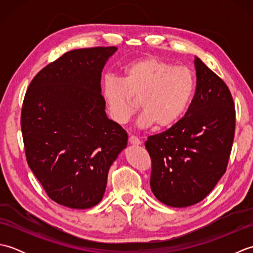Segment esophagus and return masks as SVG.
<instances>
[{"mask_svg": "<svg viewBox=\"0 0 253 253\" xmlns=\"http://www.w3.org/2000/svg\"><path fill=\"white\" fill-rule=\"evenodd\" d=\"M129 142H130L131 144H135V146H138V144H141V140H140V139H139V138L136 137V136H133V135L129 136Z\"/></svg>", "mask_w": 253, "mask_h": 253, "instance_id": "esophagus-1", "label": "esophagus"}]
</instances>
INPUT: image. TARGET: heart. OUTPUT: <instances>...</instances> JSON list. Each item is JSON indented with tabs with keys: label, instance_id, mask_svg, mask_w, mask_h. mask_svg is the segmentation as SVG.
Returning a JSON list of instances; mask_svg holds the SVG:
<instances>
[{
	"label": "heart",
	"instance_id": "heart-1",
	"mask_svg": "<svg viewBox=\"0 0 253 253\" xmlns=\"http://www.w3.org/2000/svg\"><path fill=\"white\" fill-rule=\"evenodd\" d=\"M122 79L106 76L102 83V98L113 122L124 125L138 111L142 128L155 124L158 128L175 125L189 106L196 89L189 68L174 66L159 57L147 56L131 61L121 69Z\"/></svg>",
	"mask_w": 253,
	"mask_h": 253
}]
</instances>
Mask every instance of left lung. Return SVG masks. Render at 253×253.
Segmentation results:
<instances>
[{
    "mask_svg": "<svg viewBox=\"0 0 253 253\" xmlns=\"http://www.w3.org/2000/svg\"><path fill=\"white\" fill-rule=\"evenodd\" d=\"M196 93L185 116L148 137L150 186L159 201L185 208L202 201L225 174L232 151L236 111L222 78L196 57Z\"/></svg>",
    "mask_w": 253,
    "mask_h": 253,
    "instance_id": "left-lung-1",
    "label": "left lung"
}]
</instances>
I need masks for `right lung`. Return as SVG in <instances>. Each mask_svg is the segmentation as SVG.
Returning <instances> with one entry per match:
<instances>
[{"label": "right lung", "mask_w": 253, "mask_h": 253, "mask_svg": "<svg viewBox=\"0 0 253 253\" xmlns=\"http://www.w3.org/2000/svg\"><path fill=\"white\" fill-rule=\"evenodd\" d=\"M116 46L69 51L31 80L21 107L27 163L53 201L89 209L103 198L107 173L127 146L107 118L101 73Z\"/></svg>", "instance_id": "1"}]
</instances>
